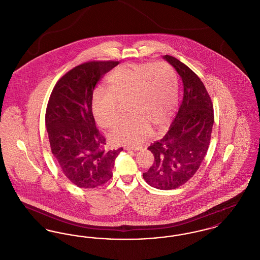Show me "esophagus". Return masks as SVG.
Masks as SVG:
<instances>
[{"label": "esophagus", "mask_w": 260, "mask_h": 260, "mask_svg": "<svg viewBox=\"0 0 260 260\" xmlns=\"http://www.w3.org/2000/svg\"><path fill=\"white\" fill-rule=\"evenodd\" d=\"M124 149H125V150H135V151H138V150L140 149V147H133V146H125V147H124Z\"/></svg>", "instance_id": "esophagus-1"}]
</instances>
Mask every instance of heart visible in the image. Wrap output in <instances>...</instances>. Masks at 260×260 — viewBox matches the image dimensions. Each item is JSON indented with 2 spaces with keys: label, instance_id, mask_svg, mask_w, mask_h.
<instances>
[{
  "label": "heart",
  "instance_id": "b5f03b06",
  "mask_svg": "<svg viewBox=\"0 0 260 260\" xmlns=\"http://www.w3.org/2000/svg\"><path fill=\"white\" fill-rule=\"evenodd\" d=\"M108 91L98 89L91 98L96 124L111 128L121 118L123 105L131 115L110 134L116 144L138 145L151 128L160 132L170 123L177 106V78L167 63H126L112 72Z\"/></svg>",
  "mask_w": 260,
  "mask_h": 260
}]
</instances>
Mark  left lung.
Here are the masks:
<instances>
[{"mask_svg": "<svg viewBox=\"0 0 260 260\" xmlns=\"http://www.w3.org/2000/svg\"><path fill=\"white\" fill-rule=\"evenodd\" d=\"M164 57L181 78L183 99L169 132L149 146L154 162L143 178L154 188L172 190L185 184L204 161L214 116L210 94L198 76L175 57Z\"/></svg>", "mask_w": 260, "mask_h": 260, "instance_id": "1", "label": "left lung"}]
</instances>
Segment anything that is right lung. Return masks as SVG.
I'll list each match as a JSON object with an SVG mask.
<instances>
[{"mask_svg": "<svg viewBox=\"0 0 260 260\" xmlns=\"http://www.w3.org/2000/svg\"><path fill=\"white\" fill-rule=\"evenodd\" d=\"M119 61L93 60L68 71L53 87L46 111L50 150L62 173L75 185L92 189L112 178L123 148L106 150L91 111L93 89Z\"/></svg>", "mask_w": 260, "mask_h": 260, "instance_id": "obj_1", "label": "right lung"}]
</instances>
